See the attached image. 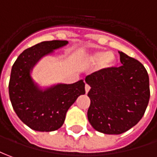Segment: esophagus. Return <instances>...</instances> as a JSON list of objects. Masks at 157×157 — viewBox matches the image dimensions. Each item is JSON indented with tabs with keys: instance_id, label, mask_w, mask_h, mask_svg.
<instances>
[{
	"instance_id": "obj_1",
	"label": "esophagus",
	"mask_w": 157,
	"mask_h": 157,
	"mask_svg": "<svg viewBox=\"0 0 157 157\" xmlns=\"http://www.w3.org/2000/svg\"><path fill=\"white\" fill-rule=\"evenodd\" d=\"M85 92L86 93H88L89 92V90H90V85H85Z\"/></svg>"
}]
</instances>
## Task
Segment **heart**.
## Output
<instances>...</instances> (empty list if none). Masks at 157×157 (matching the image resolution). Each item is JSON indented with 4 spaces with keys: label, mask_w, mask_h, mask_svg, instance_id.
I'll use <instances>...</instances> for the list:
<instances>
[{
    "label": "heart",
    "mask_w": 157,
    "mask_h": 157,
    "mask_svg": "<svg viewBox=\"0 0 157 157\" xmlns=\"http://www.w3.org/2000/svg\"><path fill=\"white\" fill-rule=\"evenodd\" d=\"M87 61L90 64H97L99 62L100 67L102 68H109L114 62L115 57L113 52L97 51L91 53L86 57Z\"/></svg>",
    "instance_id": "heart-1"
}]
</instances>
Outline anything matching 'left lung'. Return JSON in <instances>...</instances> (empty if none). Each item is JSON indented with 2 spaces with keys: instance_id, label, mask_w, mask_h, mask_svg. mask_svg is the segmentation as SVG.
Segmentation results:
<instances>
[{
  "instance_id": "left-lung-1",
  "label": "left lung",
  "mask_w": 157,
  "mask_h": 157,
  "mask_svg": "<svg viewBox=\"0 0 157 157\" xmlns=\"http://www.w3.org/2000/svg\"><path fill=\"white\" fill-rule=\"evenodd\" d=\"M119 54L122 66L85 78L90 86L88 120L95 130L105 134H121L134 126L144 116L151 95L145 67L125 53Z\"/></svg>"
}]
</instances>
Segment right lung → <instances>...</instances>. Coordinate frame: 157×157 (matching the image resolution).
<instances>
[{"label": "right lung", "instance_id": "1", "mask_svg": "<svg viewBox=\"0 0 157 157\" xmlns=\"http://www.w3.org/2000/svg\"><path fill=\"white\" fill-rule=\"evenodd\" d=\"M67 41L42 42L20 54L13 65L9 80V97L18 117L32 130L53 132L63 125L68 109L80 95H85V83L58 84L42 90L31 76L37 61L66 46Z\"/></svg>", "mask_w": 157, "mask_h": 157}]
</instances>
